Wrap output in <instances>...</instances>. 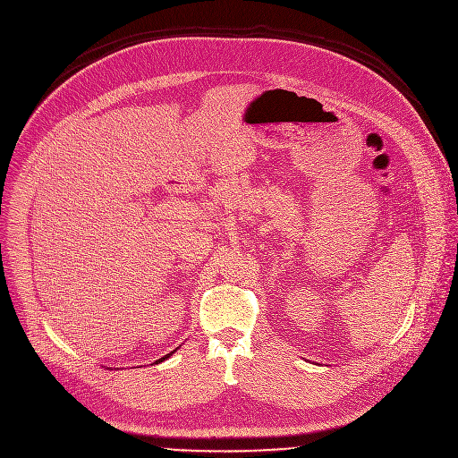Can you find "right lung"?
I'll use <instances>...</instances> for the list:
<instances>
[{"label": "right lung", "instance_id": "1", "mask_svg": "<svg viewBox=\"0 0 458 458\" xmlns=\"http://www.w3.org/2000/svg\"><path fill=\"white\" fill-rule=\"evenodd\" d=\"M167 357H169V353H167V355H165V357H162V359H158V360H157V362H162V360H164V359H167Z\"/></svg>", "mask_w": 458, "mask_h": 458}]
</instances>
